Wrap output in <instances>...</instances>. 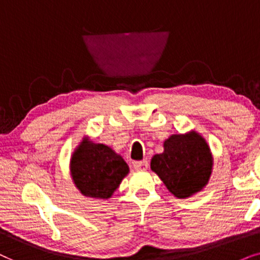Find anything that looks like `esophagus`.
Instances as JSON below:
<instances>
[{
	"label": "esophagus",
	"instance_id": "obj_1",
	"mask_svg": "<svg viewBox=\"0 0 260 260\" xmlns=\"http://www.w3.org/2000/svg\"><path fill=\"white\" fill-rule=\"evenodd\" d=\"M134 169L138 171H144V170H147L148 168V161L147 160H141V161H136L133 164Z\"/></svg>",
	"mask_w": 260,
	"mask_h": 260
}]
</instances>
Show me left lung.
Instances as JSON below:
<instances>
[{"label":"left lung","mask_w":260,"mask_h":260,"mask_svg":"<svg viewBox=\"0 0 260 260\" xmlns=\"http://www.w3.org/2000/svg\"><path fill=\"white\" fill-rule=\"evenodd\" d=\"M212 169L210 148L195 131L172 134L164 141V152L153 155L151 160V170L178 199H186L205 188Z\"/></svg>","instance_id":"obj_1"}]
</instances>
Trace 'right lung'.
Wrapping results in <instances>:
<instances>
[{
  "label": "right lung",
  "instance_id": "1",
  "mask_svg": "<svg viewBox=\"0 0 260 260\" xmlns=\"http://www.w3.org/2000/svg\"><path fill=\"white\" fill-rule=\"evenodd\" d=\"M70 171L72 181L83 195L107 200L119 188L129 168L110 147L84 138L72 153Z\"/></svg>",
  "mask_w": 260,
  "mask_h": 260
}]
</instances>
